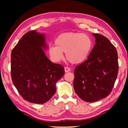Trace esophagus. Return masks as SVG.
I'll return each instance as SVG.
<instances>
[{
  "instance_id": "obj_1",
  "label": "esophagus",
  "mask_w": 128,
  "mask_h": 128,
  "mask_svg": "<svg viewBox=\"0 0 128 128\" xmlns=\"http://www.w3.org/2000/svg\"><path fill=\"white\" fill-rule=\"evenodd\" d=\"M64 69H65V72H68L70 70V68H69V67H68V66H65Z\"/></svg>"
}]
</instances>
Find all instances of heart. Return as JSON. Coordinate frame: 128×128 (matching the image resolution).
I'll list each match as a JSON object with an SVG mask.
<instances>
[{
  "label": "heart",
  "instance_id": "obj_1",
  "mask_svg": "<svg viewBox=\"0 0 128 128\" xmlns=\"http://www.w3.org/2000/svg\"><path fill=\"white\" fill-rule=\"evenodd\" d=\"M55 45L49 47V54L54 62H59L66 53L67 60L72 64H80L87 59L92 48V40L85 34L64 33L58 36Z\"/></svg>",
  "mask_w": 128,
  "mask_h": 128
}]
</instances>
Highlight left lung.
<instances>
[{"instance_id": "8db88e82", "label": "left lung", "mask_w": 128, "mask_h": 128, "mask_svg": "<svg viewBox=\"0 0 128 128\" xmlns=\"http://www.w3.org/2000/svg\"><path fill=\"white\" fill-rule=\"evenodd\" d=\"M94 48L88 59L74 69L73 86L76 94L86 102H95L110 95L118 74L116 47L101 34L93 33Z\"/></svg>"}]
</instances>
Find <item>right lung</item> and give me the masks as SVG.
<instances>
[{
	"instance_id": "1",
	"label": "right lung",
	"mask_w": 128,
	"mask_h": 128,
	"mask_svg": "<svg viewBox=\"0 0 128 128\" xmlns=\"http://www.w3.org/2000/svg\"><path fill=\"white\" fill-rule=\"evenodd\" d=\"M43 34L31 30L13 48L10 74L13 84L24 99L43 104L56 92V82L64 74V67L52 62L42 48H46Z\"/></svg>"
}]
</instances>
